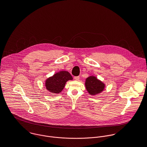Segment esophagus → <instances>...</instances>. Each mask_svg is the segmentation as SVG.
Wrapping results in <instances>:
<instances>
[{
  "label": "esophagus",
  "mask_w": 147,
  "mask_h": 147,
  "mask_svg": "<svg viewBox=\"0 0 147 147\" xmlns=\"http://www.w3.org/2000/svg\"><path fill=\"white\" fill-rule=\"evenodd\" d=\"M79 77L78 76V77H74V79L76 80H79Z\"/></svg>",
  "instance_id": "34e87169"
}]
</instances>
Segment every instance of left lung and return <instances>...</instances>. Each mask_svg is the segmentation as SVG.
Returning <instances> with one entry per match:
<instances>
[{
	"label": "left lung",
	"mask_w": 147,
	"mask_h": 147,
	"mask_svg": "<svg viewBox=\"0 0 147 147\" xmlns=\"http://www.w3.org/2000/svg\"><path fill=\"white\" fill-rule=\"evenodd\" d=\"M86 90L90 95H95L102 93L105 88V84L95 76H89L85 82Z\"/></svg>",
	"instance_id": "8db88e82"
}]
</instances>
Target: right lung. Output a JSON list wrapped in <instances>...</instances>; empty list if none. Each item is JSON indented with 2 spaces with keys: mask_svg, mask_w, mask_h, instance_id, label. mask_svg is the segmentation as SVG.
<instances>
[{
  "mask_svg": "<svg viewBox=\"0 0 147 147\" xmlns=\"http://www.w3.org/2000/svg\"><path fill=\"white\" fill-rule=\"evenodd\" d=\"M73 80V77L67 71H60L46 79V89L52 94H59L63 90L67 81Z\"/></svg>",
  "mask_w": 147,
  "mask_h": 147,
  "instance_id": "add662e5",
  "label": "right lung"
}]
</instances>
